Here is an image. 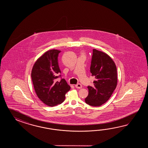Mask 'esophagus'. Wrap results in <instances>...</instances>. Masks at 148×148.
<instances>
[{"mask_svg":"<svg viewBox=\"0 0 148 148\" xmlns=\"http://www.w3.org/2000/svg\"><path fill=\"white\" fill-rule=\"evenodd\" d=\"M75 87L76 88H78V89H81L82 87V85L81 84H77V85H75Z\"/></svg>","mask_w":148,"mask_h":148,"instance_id":"obj_1","label":"esophagus"}]
</instances>
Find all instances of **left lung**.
Instances as JSON below:
<instances>
[{
  "label": "left lung",
  "mask_w": 148,
  "mask_h": 148,
  "mask_svg": "<svg viewBox=\"0 0 148 148\" xmlns=\"http://www.w3.org/2000/svg\"><path fill=\"white\" fill-rule=\"evenodd\" d=\"M92 51L90 69L95 80L92 86H88V95L85 100L90 106H99L110 99L116 87V66L107 54L94 49Z\"/></svg>",
  "instance_id": "left-lung-1"
}]
</instances>
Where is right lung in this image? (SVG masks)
I'll use <instances>...</instances> for the list:
<instances>
[{
  "label": "right lung",
  "mask_w": 148,
  "mask_h": 148,
  "mask_svg": "<svg viewBox=\"0 0 148 148\" xmlns=\"http://www.w3.org/2000/svg\"><path fill=\"white\" fill-rule=\"evenodd\" d=\"M61 51L51 50L40 57L33 66L31 77L35 91L38 98L49 106L63 103L70 86L64 79L57 82L61 77L58 56Z\"/></svg>",
  "instance_id": "right-lung-1"
}]
</instances>
